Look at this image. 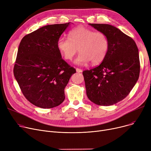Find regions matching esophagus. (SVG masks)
I'll list each match as a JSON object with an SVG mask.
<instances>
[{
	"instance_id": "obj_1",
	"label": "esophagus",
	"mask_w": 151,
	"mask_h": 151,
	"mask_svg": "<svg viewBox=\"0 0 151 151\" xmlns=\"http://www.w3.org/2000/svg\"><path fill=\"white\" fill-rule=\"evenodd\" d=\"M76 72H78V73H81L83 71V70L81 69L78 68H76Z\"/></svg>"
}]
</instances>
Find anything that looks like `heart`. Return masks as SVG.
Here are the masks:
<instances>
[{"label": "heart", "mask_w": 151, "mask_h": 151, "mask_svg": "<svg viewBox=\"0 0 151 151\" xmlns=\"http://www.w3.org/2000/svg\"><path fill=\"white\" fill-rule=\"evenodd\" d=\"M62 56L71 60L79 51L81 53L75 60L78 65L91 61L92 64L100 63L108 54L109 41L103 32L96 31L84 26H79L68 32V38L60 37L56 44Z\"/></svg>", "instance_id": "b5f03b06"}]
</instances>
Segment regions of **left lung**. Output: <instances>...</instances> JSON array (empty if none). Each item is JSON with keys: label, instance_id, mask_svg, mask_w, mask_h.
Segmentation results:
<instances>
[{"label": "left lung", "instance_id": "8db88e82", "mask_svg": "<svg viewBox=\"0 0 151 151\" xmlns=\"http://www.w3.org/2000/svg\"><path fill=\"white\" fill-rule=\"evenodd\" d=\"M108 37V54L100 64L83 71L86 94L95 104L109 106L124 99L137 82L140 63L138 47L121 30L106 24H89Z\"/></svg>", "mask_w": 151, "mask_h": 151}]
</instances>
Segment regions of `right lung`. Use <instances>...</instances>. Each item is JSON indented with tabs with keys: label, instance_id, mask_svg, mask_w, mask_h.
<instances>
[{
	"label": "right lung",
	"instance_id": "right-lung-1",
	"mask_svg": "<svg viewBox=\"0 0 151 151\" xmlns=\"http://www.w3.org/2000/svg\"><path fill=\"white\" fill-rule=\"evenodd\" d=\"M70 22L43 26L20 42L13 68L24 96L42 108L60 105L64 89L76 69L62 59L56 44Z\"/></svg>",
	"mask_w": 151,
	"mask_h": 151
}]
</instances>
